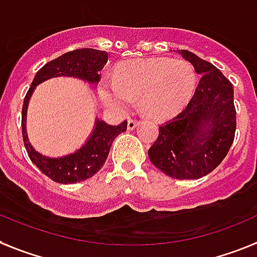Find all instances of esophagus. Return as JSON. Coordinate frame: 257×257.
I'll return each instance as SVG.
<instances>
[{
    "label": "esophagus",
    "mask_w": 257,
    "mask_h": 257,
    "mask_svg": "<svg viewBox=\"0 0 257 257\" xmlns=\"http://www.w3.org/2000/svg\"><path fill=\"white\" fill-rule=\"evenodd\" d=\"M138 126V120L137 119H128L127 120V128L128 130H134L135 127Z\"/></svg>",
    "instance_id": "1"
}]
</instances>
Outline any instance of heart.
<instances>
[{"instance_id": "b5f03b06", "label": "heart", "mask_w": 257, "mask_h": 257, "mask_svg": "<svg viewBox=\"0 0 257 257\" xmlns=\"http://www.w3.org/2000/svg\"><path fill=\"white\" fill-rule=\"evenodd\" d=\"M196 72L189 63L169 59H141L120 64L114 81L105 80L98 93L103 102L123 110L131 97L141 98L146 115L168 119L179 114L196 89Z\"/></svg>"}]
</instances>
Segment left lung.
I'll use <instances>...</instances> for the list:
<instances>
[{
    "label": "left lung",
    "instance_id": "1",
    "mask_svg": "<svg viewBox=\"0 0 257 257\" xmlns=\"http://www.w3.org/2000/svg\"><path fill=\"white\" fill-rule=\"evenodd\" d=\"M175 52L194 67L200 82L185 109L159 127L148 158L169 177L196 180L217 168L234 142V88L211 63L190 51Z\"/></svg>",
    "mask_w": 257,
    "mask_h": 257
}]
</instances>
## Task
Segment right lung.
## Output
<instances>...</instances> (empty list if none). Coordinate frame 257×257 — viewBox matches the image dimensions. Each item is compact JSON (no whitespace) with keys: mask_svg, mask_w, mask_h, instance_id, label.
<instances>
[{"mask_svg":"<svg viewBox=\"0 0 257 257\" xmlns=\"http://www.w3.org/2000/svg\"><path fill=\"white\" fill-rule=\"evenodd\" d=\"M106 63L107 52L105 51L80 48L63 54L40 68L25 97L22 107V137L29 158L39 171L59 184H76L94 176L105 164L114 139L126 131L127 120H123L118 126H111L105 120L95 118L92 133L81 147L72 154L50 158L38 152L29 141L26 119L30 98L39 84L54 77H73L95 85L98 84L101 77L99 72L102 71Z\"/></svg>","mask_w":257,"mask_h":257,"instance_id":"add662e5","label":"right lung"}]
</instances>
